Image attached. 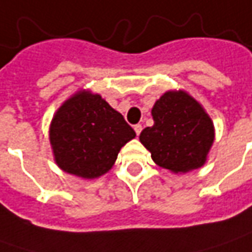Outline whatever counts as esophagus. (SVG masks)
I'll return each instance as SVG.
<instances>
[{"label":"esophagus","instance_id":"obj_1","mask_svg":"<svg viewBox=\"0 0 252 252\" xmlns=\"http://www.w3.org/2000/svg\"><path fill=\"white\" fill-rule=\"evenodd\" d=\"M133 129H134V131H136V134L139 136V134H140V131H141V129H143V127H141V125H134V127H133Z\"/></svg>","mask_w":252,"mask_h":252}]
</instances>
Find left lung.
<instances>
[{
  "label": "left lung",
  "instance_id": "1",
  "mask_svg": "<svg viewBox=\"0 0 252 252\" xmlns=\"http://www.w3.org/2000/svg\"><path fill=\"white\" fill-rule=\"evenodd\" d=\"M151 116L154 125L141 131L139 139L157 165L174 174L205 165L215 141V126L192 95L184 90L167 91L156 101Z\"/></svg>",
  "mask_w": 252,
  "mask_h": 252
}]
</instances>
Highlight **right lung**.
Segmentation results:
<instances>
[{
    "mask_svg": "<svg viewBox=\"0 0 252 252\" xmlns=\"http://www.w3.org/2000/svg\"><path fill=\"white\" fill-rule=\"evenodd\" d=\"M136 133L99 94L81 90L54 113L49 140L56 164L84 179L99 178L113 167Z\"/></svg>",
    "mask_w": 252,
    "mask_h": 252,
    "instance_id": "obj_1",
    "label": "right lung"
}]
</instances>
